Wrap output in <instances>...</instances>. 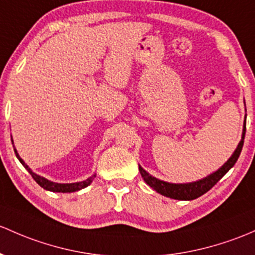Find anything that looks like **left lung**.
<instances>
[{"mask_svg":"<svg viewBox=\"0 0 255 255\" xmlns=\"http://www.w3.org/2000/svg\"><path fill=\"white\" fill-rule=\"evenodd\" d=\"M246 119H247V115L245 117V122H243V130H242V138L241 141L238 143L237 148L234 151V154L231 155L229 160L219 168L215 172L210 173L209 176L204 177V178L199 179V181L195 182H189V183H170V182L161 181V179L156 178V177L151 176L150 173L146 172L140 165H139V172H140L141 177L145 181V183L148 186L151 187L154 191L160 193L161 195L171 198V199H177V200H193L199 198L200 195H203L206 193L209 189L213 188L216 183L222 178L227 172H229L230 168L234 167L236 161L240 157L241 151L243 148V141H245V135H246Z\"/></svg>","mask_w":255,"mask_h":255,"instance_id":"obj_1","label":"left lung"}]
</instances>
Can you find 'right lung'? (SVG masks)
I'll list each match as a JSON object with an SVG mask.
<instances>
[{"instance_id": "right-lung-1", "label": "right lung", "mask_w": 255, "mask_h": 255, "mask_svg": "<svg viewBox=\"0 0 255 255\" xmlns=\"http://www.w3.org/2000/svg\"><path fill=\"white\" fill-rule=\"evenodd\" d=\"M12 144H13V139H12ZM14 152H15V156H17V159L19 160L21 165H23L24 167L26 168V171L30 173L31 177L35 179L36 183L39 184L40 187H42L44 189H46V191L56 192V193H72V192L80 191V189H83V188H85V187L89 186V184L93 182L94 177L96 176L95 173H94L93 176H90L89 178H87L85 181L74 182V183H56V182L49 181V179H46L45 177H41V176L36 175L35 172H33V170H31V168L29 167V166L26 165L25 162H24V160L19 156V154H18L17 149H15V148H14Z\"/></svg>"}]
</instances>
